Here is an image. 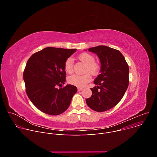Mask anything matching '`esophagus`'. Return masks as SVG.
<instances>
[{
	"mask_svg": "<svg viewBox=\"0 0 157 157\" xmlns=\"http://www.w3.org/2000/svg\"><path fill=\"white\" fill-rule=\"evenodd\" d=\"M82 90H83V88H82V87H78V91H81Z\"/></svg>",
	"mask_w": 157,
	"mask_h": 157,
	"instance_id": "esophagus-1",
	"label": "esophagus"
}]
</instances>
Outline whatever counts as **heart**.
I'll return each mask as SVG.
<instances>
[{
	"label": "heart",
	"mask_w": 157,
	"mask_h": 157,
	"mask_svg": "<svg viewBox=\"0 0 157 157\" xmlns=\"http://www.w3.org/2000/svg\"><path fill=\"white\" fill-rule=\"evenodd\" d=\"M78 58L80 61L86 64L85 72H89L92 75H96L100 70V65L95 61V58L91 54L88 53H83L79 55ZM65 71L70 73L73 69V61L71 58H67L64 64ZM89 73H87L84 75H73L68 78V82L78 87H82L91 81V78Z\"/></svg>",
	"instance_id": "heart-1"
}]
</instances>
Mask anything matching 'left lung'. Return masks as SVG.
Returning <instances> with one entry per match:
<instances>
[{
	"label": "left lung",
	"mask_w": 157,
	"mask_h": 157,
	"mask_svg": "<svg viewBox=\"0 0 157 157\" xmlns=\"http://www.w3.org/2000/svg\"><path fill=\"white\" fill-rule=\"evenodd\" d=\"M96 53L101 61L100 74L94 81L92 96L87 105L97 112L116 106L123 98L128 86L129 68L124 56L117 50L100 45L88 49Z\"/></svg>",
	"instance_id": "obj_1"
}]
</instances>
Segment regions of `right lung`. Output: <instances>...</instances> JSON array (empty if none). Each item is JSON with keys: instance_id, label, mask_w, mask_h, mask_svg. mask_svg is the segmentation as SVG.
I'll list each match as a JSON object with an SVG mask.
<instances>
[{"instance_id": "1", "label": "right lung", "mask_w": 157, "mask_h": 157, "mask_svg": "<svg viewBox=\"0 0 157 157\" xmlns=\"http://www.w3.org/2000/svg\"><path fill=\"white\" fill-rule=\"evenodd\" d=\"M76 51L47 47L33 54L27 61L24 71L26 93L43 113L57 116L69 107L77 87L71 84L61 87L66 81L64 64Z\"/></svg>"}]
</instances>
